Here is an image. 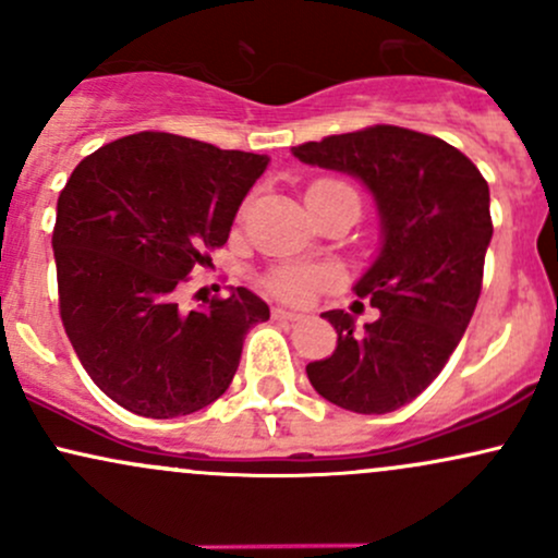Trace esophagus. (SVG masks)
Instances as JSON below:
<instances>
[{"mask_svg":"<svg viewBox=\"0 0 558 558\" xmlns=\"http://www.w3.org/2000/svg\"><path fill=\"white\" fill-rule=\"evenodd\" d=\"M272 317L275 319H288V323H296L301 315H299V312H293V310H283V306H275Z\"/></svg>","mask_w":558,"mask_h":558,"instance_id":"obj_1","label":"esophagus"}]
</instances>
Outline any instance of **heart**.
<instances>
[{
  "instance_id": "b5f03b06",
  "label": "heart",
  "mask_w": 558,
  "mask_h": 558,
  "mask_svg": "<svg viewBox=\"0 0 558 558\" xmlns=\"http://www.w3.org/2000/svg\"><path fill=\"white\" fill-rule=\"evenodd\" d=\"M325 189H349V185L341 181H315L310 185V191H325ZM306 191V194H310ZM332 275L328 270H319V267H299V265H288V267H278L265 278V286L270 288L272 293L283 299H293L301 301L310 296L312 291L323 288L325 283H330Z\"/></svg>"
}]
</instances>
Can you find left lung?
I'll return each mask as SVG.
<instances>
[{
    "label": "left lung",
    "mask_w": 558,
    "mask_h": 558,
    "mask_svg": "<svg viewBox=\"0 0 558 558\" xmlns=\"http://www.w3.org/2000/svg\"><path fill=\"white\" fill-rule=\"evenodd\" d=\"M293 155L360 178L383 226L380 254L354 286L375 323L325 312L338 345L306 375L336 407L393 412L440 375L475 312L493 235L488 183L457 146L399 125L306 141Z\"/></svg>",
    "instance_id": "1"
}]
</instances>
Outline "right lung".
<instances>
[{"label":"right lung","mask_w":558,"mask_h":558,"mask_svg":"<svg viewBox=\"0 0 558 558\" xmlns=\"http://www.w3.org/2000/svg\"><path fill=\"white\" fill-rule=\"evenodd\" d=\"M265 155L144 131L81 159L57 198L60 317L88 377L151 420L226 393L243 338L270 319L248 288L183 312L178 288L226 246Z\"/></svg>","instance_id":"right-lung-1"}]
</instances>
